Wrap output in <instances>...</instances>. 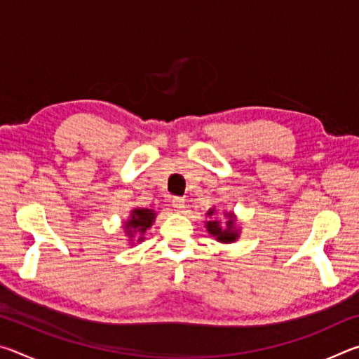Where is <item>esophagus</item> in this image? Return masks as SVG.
I'll return each instance as SVG.
<instances>
[{"mask_svg": "<svg viewBox=\"0 0 359 359\" xmlns=\"http://www.w3.org/2000/svg\"><path fill=\"white\" fill-rule=\"evenodd\" d=\"M172 208H174V210H177V212H184L185 208H187L185 199L180 198V196L172 198Z\"/></svg>", "mask_w": 359, "mask_h": 359, "instance_id": "34e87169", "label": "esophagus"}]
</instances>
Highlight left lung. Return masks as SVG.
<instances>
[{
    "instance_id": "8db88e82",
    "label": "left lung",
    "mask_w": 359,
    "mask_h": 359,
    "mask_svg": "<svg viewBox=\"0 0 359 359\" xmlns=\"http://www.w3.org/2000/svg\"><path fill=\"white\" fill-rule=\"evenodd\" d=\"M215 209H209L208 210V217H210L212 220L205 223V228H208V233L217 238L218 242H224V244H229V242H234L239 238V229L236 228V220L233 214H224L228 217L226 224H223L214 218Z\"/></svg>"
}]
</instances>
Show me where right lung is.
<instances>
[{
  "label": "right lung",
  "mask_w": 359,
  "mask_h": 359,
  "mask_svg": "<svg viewBox=\"0 0 359 359\" xmlns=\"http://www.w3.org/2000/svg\"><path fill=\"white\" fill-rule=\"evenodd\" d=\"M155 220V212L151 209H133L130 218L125 222V233L133 239L139 236L137 242L144 241V234Z\"/></svg>",
  "instance_id": "add662e5"
}]
</instances>
